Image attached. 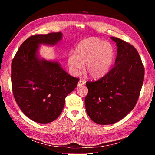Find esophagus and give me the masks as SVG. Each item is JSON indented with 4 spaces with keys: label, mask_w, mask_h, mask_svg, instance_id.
Returning a JSON list of instances; mask_svg holds the SVG:
<instances>
[{
    "label": "esophagus",
    "mask_w": 155,
    "mask_h": 155,
    "mask_svg": "<svg viewBox=\"0 0 155 155\" xmlns=\"http://www.w3.org/2000/svg\"><path fill=\"white\" fill-rule=\"evenodd\" d=\"M85 81H83V80H81V79H80V80L79 81V82H78V87H81L82 85H85Z\"/></svg>",
    "instance_id": "34e87169"
}]
</instances>
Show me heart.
Here are the masks:
<instances>
[{
	"mask_svg": "<svg viewBox=\"0 0 155 155\" xmlns=\"http://www.w3.org/2000/svg\"><path fill=\"white\" fill-rule=\"evenodd\" d=\"M115 58L113 46L96 37L82 41L68 58L70 70L74 75L80 74L85 64V72L93 79H100L109 72Z\"/></svg>",
	"mask_w": 155,
	"mask_h": 155,
	"instance_id": "b5f03b06",
	"label": "heart"
}]
</instances>
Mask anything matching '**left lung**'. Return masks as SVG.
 <instances>
[{
  "label": "left lung",
  "instance_id": "1",
  "mask_svg": "<svg viewBox=\"0 0 155 155\" xmlns=\"http://www.w3.org/2000/svg\"><path fill=\"white\" fill-rule=\"evenodd\" d=\"M117 56L114 67L96 81H87L86 111L97 124L118 122L137 104L144 79V67L133 45L117 37Z\"/></svg>",
  "mask_w": 155,
  "mask_h": 155
}]
</instances>
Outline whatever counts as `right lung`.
I'll return each instance as SVG.
<instances>
[{
  "label": "right lung",
  "instance_id": "add662e5",
  "mask_svg": "<svg viewBox=\"0 0 155 155\" xmlns=\"http://www.w3.org/2000/svg\"><path fill=\"white\" fill-rule=\"evenodd\" d=\"M62 33L35 35L23 42L12 63V85L15 100L27 117L39 124L54 121L61 113L65 97L78 85L58 62L40 59L39 45H55Z\"/></svg>",
  "mask_w": 155,
  "mask_h": 155
}]
</instances>
